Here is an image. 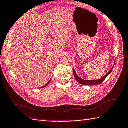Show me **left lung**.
Listing matches in <instances>:
<instances>
[{"instance_id": "obj_1", "label": "left lung", "mask_w": 128, "mask_h": 128, "mask_svg": "<svg viewBox=\"0 0 128 128\" xmlns=\"http://www.w3.org/2000/svg\"><path fill=\"white\" fill-rule=\"evenodd\" d=\"M114 66H113V68H114ZM113 68H112V69H111V70L109 71V72L106 74V75L104 76L103 78H100L99 80H83L81 78H80L78 76V75H77L75 70H74V69L73 68V70H74V77H75V79L77 80V81H78V83H80V84H83V85H96V84H102V83L104 81L105 79L107 78V76H108L110 74L111 72V71L113 69Z\"/></svg>"}]
</instances>
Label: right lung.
Listing matches in <instances>:
<instances>
[{
    "label": "right lung",
    "instance_id": "right-lung-1",
    "mask_svg": "<svg viewBox=\"0 0 128 128\" xmlns=\"http://www.w3.org/2000/svg\"><path fill=\"white\" fill-rule=\"evenodd\" d=\"M50 81L48 82V83H47V84H46V85H44V86H43V87H41V88H44V87H46V86H47V85H48L49 84H50Z\"/></svg>",
    "mask_w": 128,
    "mask_h": 128
}]
</instances>
